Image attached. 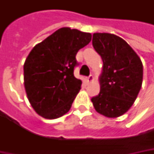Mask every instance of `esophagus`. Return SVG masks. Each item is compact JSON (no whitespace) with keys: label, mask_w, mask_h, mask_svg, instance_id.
<instances>
[{"label":"esophagus","mask_w":154,"mask_h":154,"mask_svg":"<svg viewBox=\"0 0 154 154\" xmlns=\"http://www.w3.org/2000/svg\"><path fill=\"white\" fill-rule=\"evenodd\" d=\"M93 79H94V78H93V75H92V74H91V75H89L88 77H86V83H89V82L92 81V80H93Z\"/></svg>","instance_id":"esophagus-1"}]
</instances>
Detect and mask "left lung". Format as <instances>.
Returning a JSON list of instances; mask_svg holds the SVG:
<instances>
[{
  "instance_id": "obj_1",
  "label": "left lung",
  "mask_w": 154,
  "mask_h": 154,
  "mask_svg": "<svg viewBox=\"0 0 154 154\" xmlns=\"http://www.w3.org/2000/svg\"><path fill=\"white\" fill-rule=\"evenodd\" d=\"M92 46L103 60L100 92L92 102L98 113L118 117L133 105L141 88L143 66L138 55L120 37L94 33Z\"/></svg>"
}]
</instances>
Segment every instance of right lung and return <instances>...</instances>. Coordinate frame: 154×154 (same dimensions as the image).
<instances>
[{"mask_svg": "<svg viewBox=\"0 0 154 154\" xmlns=\"http://www.w3.org/2000/svg\"><path fill=\"white\" fill-rule=\"evenodd\" d=\"M91 39V33L62 27L30 52L24 64V84L38 115L55 119L70 109L82 84L74 75L79 65L75 56Z\"/></svg>", "mask_w": 154, "mask_h": 154, "instance_id": "1", "label": "right lung"}]
</instances>
